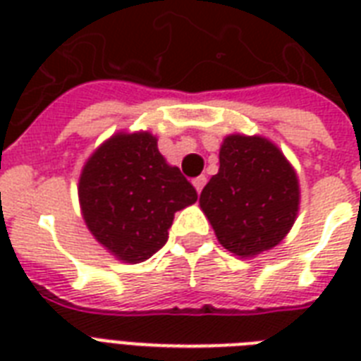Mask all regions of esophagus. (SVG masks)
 <instances>
[{
  "instance_id": "34e87169",
  "label": "esophagus",
  "mask_w": 361,
  "mask_h": 361,
  "mask_svg": "<svg viewBox=\"0 0 361 361\" xmlns=\"http://www.w3.org/2000/svg\"><path fill=\"white\" fill-rule=\"evenodd\" d=\"M206 176H198V178H195L192 180V185H195V189H197V192H202L204 185H206Z\"/></svg>"
}]
</instances>
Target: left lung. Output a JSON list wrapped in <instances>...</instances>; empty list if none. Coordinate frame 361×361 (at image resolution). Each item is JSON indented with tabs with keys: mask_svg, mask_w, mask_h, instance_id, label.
I'll return each mask as SVG.
<instances>
[{
	"mask_svg": "<svg viewBox=\"0 0 361 361\" xmlns=\"http://www.w3.org/2000/svg\"><path fill=\"white\" fill-rule=\"evenodd\" d=\"M300 191L285 155L260 136H226L219 172L200 192L217 240L238 257L271 249L296 219Z\"/></svg>",
	"mask_w": 361,
	"mask_h": 361,
	"instance_id": "left-lung-1",
	"label": "left lung"
}]
</instances>
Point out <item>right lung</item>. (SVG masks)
<instances>
[{
    "label": "right lung",
    "instance_id": "1",
    "mask_svg": "<svg viewBox=\"0 0 361 361\" xmlns=\"http://www.w3.org/2000/svg\"><path fill=\"white\" fill-rule=\"evenodd\" d=\"M87 228L116 258L144 262L169 240L174 214L197 189L166 164L149 133L116 135L87 161L78 185Z\"/></svg>",
    "mask_w": 361,
    "mask_h": 361
}]
</instances>
